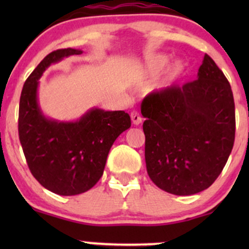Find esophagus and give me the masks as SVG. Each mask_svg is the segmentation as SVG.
Masks as SVG:
<instances>
[{
	"instance_id": "obj_1",
	"label": "esophagus",
	"mask_w": 249,
	"mask_h": 249,
	"mask_svg": "<svg viewBox=\"0 0 249 249\" xmlns=\"http://www.w3.org/2000/svg\"><path fill=\"white\" fill-rule=\"evenodd\" d=\"M131 121L134 125H139L142 123V117L137 111H133V112H131Z\"/></svg>"
}]
</instances>
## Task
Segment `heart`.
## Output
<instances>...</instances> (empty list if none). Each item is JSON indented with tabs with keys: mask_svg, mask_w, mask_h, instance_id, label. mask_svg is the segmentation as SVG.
<instances>
[{
	"mask_svg": "<svg viewBox=\"0 0 249 249\" xmlns=\"http://www.w3.org/2000/svg\"><path fill=\"white\" fill-rule=\"evenodd\" d=\"M168 62H170V57L165 55V53H156V55L148 57L145 61L139 79L154 78L165 69ZM185 70H186V63L184 61L178 59V61L173 62L166 71V75H165L164 83H162L161 87L166 88L172 83L178 81L180 77L184 75Z\"/></svg>",
	"mask_w": 249,
	"mask_h": 249,
	"instance_id": "1",
	"label": "heart"
}]
</instances>
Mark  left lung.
Returning <instances> with one entry per match:
<instances>
[{"mask_svg": "<svg viewBox=\"0 0 249 249\" xmlns=\"http://www.w3.org/2000/svg\"><path fill=\"white\" fill-rule=\"evenodd\" d=\"M145 161L165 192L206 190L225 167L235 138V107L224 72L205 55L196 81L147 95L142 103Z\"/></svg>", "mask_w": 249, "mask_h": 249, "instance_id": "obj_1", "label": "left lung"}]
</instances>
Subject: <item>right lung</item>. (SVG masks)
<instances>
[{"instance_id":"1","label":"right lung","mask_w":249,"mask_h":249,"mask_svg":"<svg viewBox=\"0 0 249 249\" xmlns=\"http://www.w3.org/2000/svg\"><path fill=\"white\" fill-rule=\"evenodd\" d=\"M82 53L68 48L45 56L25 81L19 98L18 136L28 166L43 187L59 196H76L95 186L112 144L131 126L125 111L93 107L75 122L43 115L37 97L38 79L51 64Z\"/></svg>"}]
</instances>
